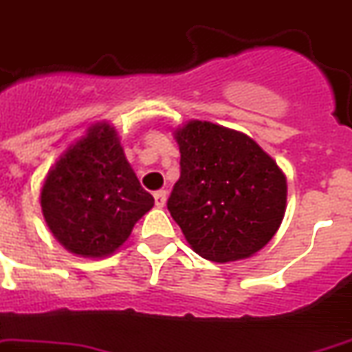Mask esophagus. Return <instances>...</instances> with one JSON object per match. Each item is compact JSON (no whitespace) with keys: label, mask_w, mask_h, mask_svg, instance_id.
I'll list each match as a JSON object with an SVG mask.
<instances>
[{"label":"esophagus","mask_w":352,"mask_h":352,"mask_svg":"<svg viewBox=\"0 0 352 352\" xmlns=\"http://www.w3.org/2000/svg\"><path fill=\"white\" fill-rule=\"evenodd\" d=\"M153 199H155L157 208H164V204H166V199H168V193L164 190H159L153 193Z\"/></svg>","instance_id":"1"}]
</instances>
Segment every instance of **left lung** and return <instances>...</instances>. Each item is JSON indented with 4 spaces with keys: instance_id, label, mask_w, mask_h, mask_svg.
<instances>
[{
    "instance_id": "left-lung-1",
    "label": "left lung",
    "mask_w": 352,
    "mask_h": 352,
    "mask_svg": "<svg viewBox=\"0 0 352 352\" xmlns=\"http://www.w3.org/2000/svg\"><path fill=\"white\" fill-rule=\"evenodd\" d=\"M181 177L168 211L197 255L230 262L255 255L285 213L287 184L276 162L241 131L191 121L175 131Z\"/></svg>"
}]
</instances>
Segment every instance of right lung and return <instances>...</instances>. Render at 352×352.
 <instances>
[{
    "mask_svg": "<svg viewBox=\"0 0 352 352\" xmlns=\"http://www.w3.org/2000/svg\"><path fill=\"white\" fill-rule=\"evenodd\" d=\"M153 197L128 164L113 128L96 124L48 171L41 210L68 251L107 256L124 244Z\"/></svg>",
    "mask_w": 352,
    "mask_h": 352,
    "instance_id": "1",
    "label": "right lung"
}]
</instances>
